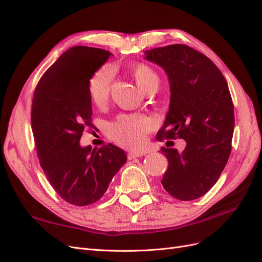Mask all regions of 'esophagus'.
Masks as SVG:
<instances>
[{
	"label": "esophagus",
	"mask_w": 262,
	"mask_h": 262,
	"mask_svg": "<svg viewBox=\"0 0 262 262\" xmlns=\"http://www.w3.org/2000/svg\"><path fill=\"white\" fill-rule=\"evenodd\" d=\"M143 155H144V153H142V152H130L128 154V158H129V160H134V158L141 157V156H143Z\"/></svg>",
	"instance_id": "34e87169"
}]
</instances>
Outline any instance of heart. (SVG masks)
<instances>
[{"label":"heart","mask_w":262,"mask_h":262,"mask_svg":"<svg viewBox=\"0 0 262 262\" xmlns=\"http://www.w3.org/2000/svg\"><path fill=\"white\" fill-rule=\"evenodd\" d=\"M134 76L137 83L144 92L149 87L160 84V77L155 71L143 63L134 68ZM115 76L113 66H102L95 71L89 83V93L93 102L96 106L106 104L109 98L110 90ZM152 128V122L142 115L120 116L109 125V136L116 143L128 148H138L144 143L147 131Z\"/></svg>","instance_id":"b5f03b06"}]
</instances>
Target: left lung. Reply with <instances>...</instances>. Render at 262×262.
Masks as SVG:
<instances>
[{
    "mask_svg": "<svg viewBox=\"0 0 262 262\" xmlns=\"http://www.w3.org/2000/svg\"><path fill=\"white\" fill-rule=\"evenodd\" d=\"M168 76L170 104L156 138L184 139L186 148H165L168 160L162 185L181 201L198 199L215 185L228 161L234 106L226 80L204 54L186 45L145 51Z\"/></svg>",
    "mask_w": 262,
    "mask_h": 262,
    "instance_id": "left-lung-1",
    "label": "left lung"
}]
</instances>
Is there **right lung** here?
Returning a JSON list of instances; mask_svg holds the SVG:
<instances>
[{"mask_svg":"<svg viewBox=\"0 0 262 262\" xmlns=\"http://www.w3.org/2000/svg\"><path fill=\"white\" fill-rule=\"evenodd\" d=\"M106 50L72 47L46 71L31 105V130L47 179L68 203L85 207L104 195L126 162L124 150L113 144L81 146L92 123L89 83L95 71L112 57Z\"/></svg>","mask_w":262,"mask_h":262,"instance_id":"right-lung-1","label":"right lung"}]
</instances>
